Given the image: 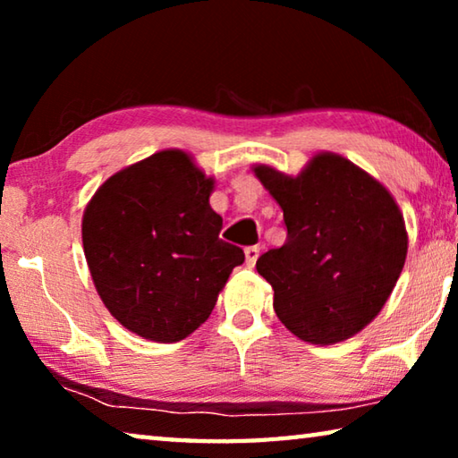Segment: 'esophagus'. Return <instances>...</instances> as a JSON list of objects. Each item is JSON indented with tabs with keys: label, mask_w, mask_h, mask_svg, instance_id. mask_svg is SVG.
Segmentation results:
<instances>
[{
	"label": "esophagus",
	"mask_w": 458,
	"mask_h": 458,
	"mask_svg": "<svg viewBox=\"0 0 458 458\" xmlns=\"http://www.w3.org/2000/svg\"><path fill=\"white\" fill-rule=\"evenodd\" d=\"M260 254V248L259 246H248L244 248V257H246V267H254L257 265V259Z\"/></svg>",
	"instance_id": "obj_1"
}]
</instances>
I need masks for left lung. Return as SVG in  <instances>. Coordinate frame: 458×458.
Instances as JSON below:
<instances>
[{
    "mask_svg": "<svg viewBox=\"0 0 458 458\" xmlns=\"http://www.w3.org/2000/svg\"><path fill=\"white\" fill-rule=\"evenodd\" d=\"M281 206L286 240L257 260L293 335L333 345L376 319L404 268L408 234L396 199L337 153H315L299 175L254 165Z\"/></svg>",
    "mask_w": 458,
    "mask_h": 458,
    "instance_id": "obj_1",
    "label": "left lung"
}]
</instances>
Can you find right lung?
Returning a JSON list of instances; mask_svg holds the SVG:
<instances>
[{"label":"right lung","instance_id":"1","mask_svg":"<svg viewBox=\"0 0 458 458\" xmlns=\"http://www.w3.org/2000/svg\"><path fill=\"white\" fill-rule=\"evenodd\" d=\"M214 177L190 153L164 149L100 185L82 216L92 283L114 319L135 335L175 344L218 301L242 248L220 240L210 206Z\"/></svg>","mask_w":458,"mask_h":458}]
</instances>
